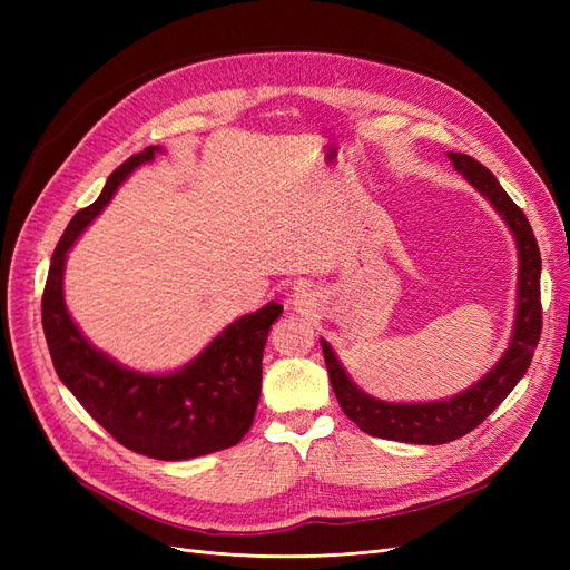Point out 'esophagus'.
<instances>
[{
	"instance_id": "1",
	"label": "esophagus",
	"mask_w": 570,
	"mask_h": 570,
	"mask_svg": "<svg viewBox=\"0 0 570 570\" xmlns=\"http://www.w3.org/2000/svg\"><path fill=\"white\" fill-rule=\"evenodd\" d=\"M304 302H306V292H295V306H304Z\"/></svg>"
}]
</instances>
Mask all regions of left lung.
<instances>
[{
  "label": "left lung",
  "mask_w": 570,
  "mask_h": 570,
  "mask_svg": "<svg viewBox=\"0 0 570 570\" xmlns=\"http://www.w3.org/2000/svg\"><path fill=\"white\" fill-rule=\"evenodd\" d=\"M456 174L469 180L485 197L492 209L509 226L515 252H519V287H515V318L509 347L499 356L497 364L480 377L478 383L461 390L450 400L435 402H385L361 390L350 373L340 364L331 344L321 340L327 375L335 390L337 402L347 419L354 421L364 433L383 440L406 444H444L463 438L485 421L502 404L509 392L525 375L534 347L542 333V306H540V273L542 258L538 239L532 235L525 214L504 193V187L480 161L465 154L450 151Z\"/></svg>",
  "instance_id": "obj_1"
}]
</instances>
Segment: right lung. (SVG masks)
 <instances>
[{
	"instance_id": "right-lung-1",
	"label": "right lung",
	"mask_w": 570,
	"mask_h": 570,
	"mask_svg": "<svg viewBox=\"0 0 570 570\" xmlns=\"http://www.w3.org/2000/svg\"><path fill=\"white\" fill-rule=\"evenodd\" d=\"M159 151V145H151L120 164L97 202L68 223L51 254L42 327L61 383L107 433L142 456L185 461L228 450L252 428L262 394L264 347L283 306L268 302L258 312L235 318L195 358L168 373L128 368L82 335L63 299L68 252L105 212L118 185Z\"/></svg>"
}]
</instances>
